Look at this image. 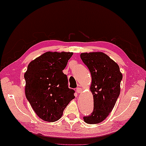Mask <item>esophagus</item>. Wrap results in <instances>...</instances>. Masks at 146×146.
<instances>
[{
	"mask_svg": "<svg viewBox=\"0 0 146 146\" xmlns=\"http://www.w3.org/2000/svg\"><path fill=\"white\" fill-rule=\"evenodd\" d=\"M76 91H77L78 93H82L83 91V89L81 88V87H78V88L76 89Z\"/></svg>",
	"mask_w": 146,
	"mask_h": 146,
	"instance_id": "obj_1",
	"label": "esophagus"
}]
</instances>
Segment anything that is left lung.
<instances>
[{"label": "left lung", "instance_id": "obj_1", "mask_svg": "<svg viewBox=\"0 0 146 146\" xmlns=\"http://www.w3.org/2000/svg\"><path fill=\"white\" fill-rule=\"evenodd\" d=\"M80 57L91 72L90 90L94 99L93 111L84 119L88 124H97L108 116L115 106L123 76L118 64L104 53H82Z\"/></svg>", "mask_w": 146, "mask_h": 146}]
</instances>
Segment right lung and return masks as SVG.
Here are the masks:
<instances>
[{
  "instance_id": "add662e5",
  "label": "right lung",
  "mask_w": 146,
  "mask_h": 146,
  "mask_svg": "<svg viewBox=\"0 0 146 146\" xmlns=\"http://www.w3.org/2000/svg\"><path fill=\"white\" fill-rule=\"evenodd\" d=\"M72 52H48L29 64L24 74L26 97L33 110L42 120L54 122L75 98L69 89L68 78L62 72Z\"/></svg>"
}]
</instances>
